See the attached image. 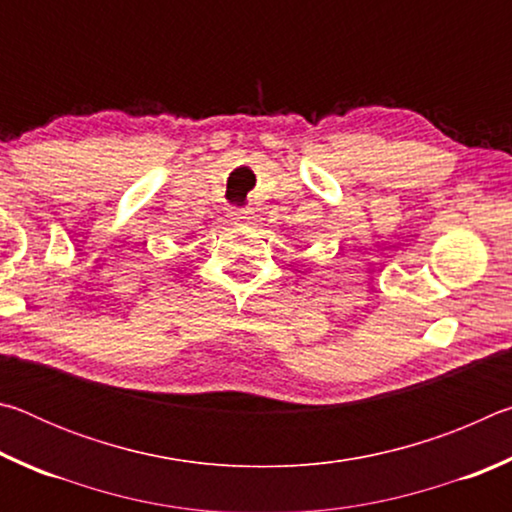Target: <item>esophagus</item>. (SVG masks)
I'll list each match as a JSON object with an SVG mask.
<instances>
[{"label": "esophagus", "instance_id": "34e87169", "mask_svg": "<svg viewBox=\"0 0 512 512\" xmlns=\"http://www.w3.org/2000/svg\"><path fill=\"white\" fill-rule=\"evenodd\" d=\"M230 216H232V219H235V221H246V219H248V210H232Z\"/></svg>", "mask_w": 512, "mask_h": 512}]
</instances>
